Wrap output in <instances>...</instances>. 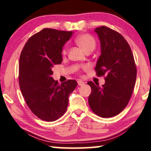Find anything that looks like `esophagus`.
I'll return each instance as SVG.
<instances>
[{
    "label": "esophagus",
    "mask_w": 151,
    "mask_h": 151,
    "mask_svg": "<svg viewBox=\"0 0 151 151\" xmlns=\"http://www.w3.org/2000/svg\"><path fill=\"white\" fill-rule=\"evenodd\" d=\"M78 84L79 86H83V85H85V83L82 81V80H78Z\"/></svg>",
    "instance_id": "34e87169"
}]
</instances>
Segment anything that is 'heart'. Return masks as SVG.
I'll return each instance as SVG.
<instances>
[{"label":"heart","mask_w":151,"mask_h":151,"mask_svg":"<svg viewBox=\"0 0 151 151\" xmlns=\"http://www.w3.org/2000/svg\"><path fill=\"white\" fill-rule=\"evenodd\" d=\"M75 42L85 52L87 51H92L96 46V42L94 37L89 34H81L78 35L76 38ZM66 52H67V48L65 47L62 50V53L63 55H66ZM82 68H86L87 66H83Z\"/></svg>","instance_id":"obj_1"}]
</instances>
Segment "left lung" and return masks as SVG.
Segmentation results:
<instances>
[{"instance_id": "left-lung-1", "label": "left lung", "mask_w": 151, "mask_h": 151, "mask_svg": "<svg viewBox=\"0 0 151 151\" xmlns=\"http://www.w3.org/2000/svg\"><path fill=\"white\" fill-rule=\"evenodd\" d=\"M94 31L101 48L95 70L98 76L106 77L102 87L88 82L91 88L88 101L96 114L109 118L119 114L128 105L135 85L137 68L132 50L122 35L106 26Z\"/></svg>"}]
</instances>
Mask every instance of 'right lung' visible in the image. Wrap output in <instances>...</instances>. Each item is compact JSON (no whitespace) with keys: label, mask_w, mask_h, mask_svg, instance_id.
Segmentation results:
<instances>
[{"label":"right lung","mask_w":151,"mask_h":151,"mask_svg":"<svg viewBox=\"0 0 151 151\" xmlns=\"http://www.w3.org/2000/svg\"><path fill=\"white\" fill-rule=\"evenodd\" d=\"M73 32L44 28L25 43L19 59V81L23 96L32 113L54 121L67 109L68 96L78 83L68 80L60 85L52 69L62 62V48Z\"/></svg>","instance_id":"right-lung-1"}]
</instances>
